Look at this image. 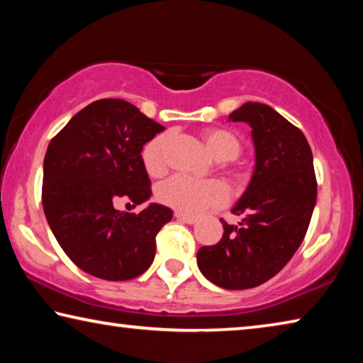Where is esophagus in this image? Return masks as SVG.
<instances>
[{
    "label": "esophagus",
    "instance_id": "1",
    "mask_svg": "<svg viewBox=\"0 0 363 363\" xmlns=\"http://www.w3.org/2000/svg\"><path fill=\"white\" fill-rule=\"evenodd\" d=\"M174 216H176L177 220H181V223H186V224H195V223H196V218L187 216V214H182V213H179V211H176Z\"/></svg>",
    "mask_w": 363,
    "mask_h": 363
}]
</instances>
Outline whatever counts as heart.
I'll return each instance as SVG.
<instances>
[{
  "label": "heart",
  "instance_id": "heart-1",
  "mask_svg": "<svg viewBox=\"0 0 363 363\" xmlns=\"http://www.w3.org/2000/svg\"><path fill=\"white\" fill-rule=\"evenodd\" d=\"M203 138L208 150L220 162H230V160H235L240 155V139L229 130L211 128V130L205 131ZM168 140L169 133H160L144 145L143 162L149 174L160 176L167 169L164 149H167ZM157 196L163 205L173 208V210L182 214H187V216H194V214H199L206 208H216L225 203L229 194H227L224 184L218 181L192 179V177L177 174L160 184Z\"/></svg>",
  "mask_w": 363,
  "mask_h": 363
}]
</instances>
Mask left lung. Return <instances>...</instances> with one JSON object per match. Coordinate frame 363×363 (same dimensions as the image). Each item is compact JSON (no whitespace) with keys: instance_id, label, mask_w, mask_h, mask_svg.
Instances as JSON below:
<instances>
[{"instance_id":"8db88e82","label":"left lung","mask_w":363,"mask_h":363,"mask_svg":"<svg viewBox=\"0 0 363 363\" xmlns=\"http://www.w3.org/2000/svg\"><path fill=\"white\" fill-rule=\"evenodd\" d=\"M251 126L256 164L253 177L232 214L220 219L223 238L196 253L200 272L225 290H248L277 275L296 253L317 201L309 143L301 130L272 107L247 102L229 115Z\"/></svg>"}]
</instances>
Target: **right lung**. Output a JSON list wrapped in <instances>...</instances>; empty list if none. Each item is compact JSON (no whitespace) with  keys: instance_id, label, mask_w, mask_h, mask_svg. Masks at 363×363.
Wrapping results in <instances>:
<instances>
[{"instance_id":"obj_1","label":"right lung","mask_w":363,"mask_h":363,"mask_svg":"<svg viewBox=\"0 0 363 363\" xmlns=\"http://www.w3.org/2000/svg\"><path fill=\"white\" fill-rule=\"evenodd\" d=\"M164 128L121 99L96 101L73 116L48 145L43 208L65 255L104 280H131L155 257V237L169 208L150 203L140 213L118 211L150 199L143 147Z\"/></svg>"}]
</instances>
